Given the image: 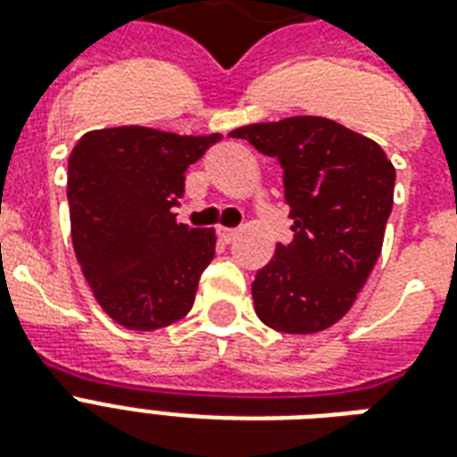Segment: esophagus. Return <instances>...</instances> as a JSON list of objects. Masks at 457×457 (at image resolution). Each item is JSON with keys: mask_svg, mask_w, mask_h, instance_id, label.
Listing matches in <instances>:
<instances>
[{"mask_svg": "<svg viewBox=\"0 0 457 457\" xmlns=\"http://www.w3.org/2000/svg\"><path fill=\"white\" fill-rule=\"evenodd\" d=\"M218 237H220V242H225V244L235 242V237H237V229H229V228H218Z\"/></svg>", "mask_w": 457, "mask_h": 457, "instance_id": "obj_1", "label": "esophagus"}]
</instances>
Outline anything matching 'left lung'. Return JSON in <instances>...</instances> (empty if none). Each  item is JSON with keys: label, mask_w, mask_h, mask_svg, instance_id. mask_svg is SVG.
I'll return each mask as SVG.
<instances>
[{"label": "left lung", "mask_w": 457, "mask_h": 457, "mask_svg": "<svg viewBox=\"0 0 457 457\" xmlns=\"http://www.w3.org/2000/svg\"><path fill=\"white\" fill-rule=\"evenodd\" d=\"M278 158L292 244L251 285L256 315L287 334L339 322L375 268L394 206L396 170L382 146L329 118L294 116L229 132Z\"/></svg>", "instance_id": "1"}]
</instances>
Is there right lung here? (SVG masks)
I'll list each match as a JSON object with an SVG mask.
<instances>
[{
	"mask_svg": "<svg viewBox=\"0 0 457 457\" xmlns=\"http://www.w3.org/2000/svg\"><path fill=\"white\" fill-rule=\"evenodd\" d=\"M220 139L125 125L87 132L73 146L75 256L118 325L149 332L192 311L201 272L215 256V232L182 225L172 208L185 194L187 168Z\"/></svg>",
	"mask_w": 457,
	"mask_h": 457,
	"instance_id": "1",
	"label": "right lung"
}]
</instances>
